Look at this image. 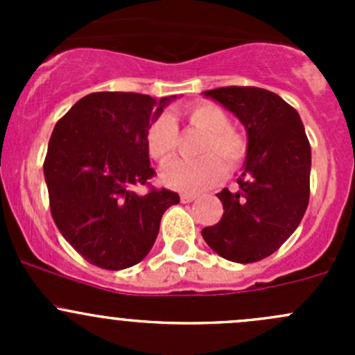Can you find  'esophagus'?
Masks as SVG:
<instances>
[{"instance_id": "1", "label": "esophagus", "mask_w": 355, "mask_h": 355, "mask_svg": "<svg viewBox=\"0 0 355 355\" xmlns=\"http://www.w3.org/2000/svg\"><path fill=\"white\" fill-rule=\"evenodd\" d=\"M198 199V196L196 194H187V192H184V194L180 196V200L182 202H192V200Z\"/></svg>"}]
</instances>
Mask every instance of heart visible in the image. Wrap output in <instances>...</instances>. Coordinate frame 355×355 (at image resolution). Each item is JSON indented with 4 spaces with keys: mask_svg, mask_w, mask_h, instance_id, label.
Instances as JSON below:
<instances>
[{
    "mask_svg": "<svg viewBox=\"0 0 355 355\" xmlns=\"http://www.w3.org/2000/svg\"><path fill=\"white\" fill-rule=\"evenodd\" d=\"M185 121L204 132L198 159H180L163 170L164 184L182 192H200L220 180L225 170H234L244 161L247 141L241 132L230 127L227 111L213 103H198L180 114ZM178 128L175 116L161 114L149 123L146 132V148L157 163H166L177 151Z\"/></svg>",
    "mask_w": 355,
    "mask_h": 355,
    "instance_id": "b5f03b06",
    "label": "heart"
}]
</instances>
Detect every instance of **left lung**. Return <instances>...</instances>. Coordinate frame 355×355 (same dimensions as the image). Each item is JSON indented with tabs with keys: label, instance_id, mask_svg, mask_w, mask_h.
Returning <instances> with one entry per match:
<instances>
[{
	"label": "left lung",
	"instance_id": "1",
	"mask_svg": "<svg viewBox=\"0 0 355 355\" xmlns=\"http://www.w3.org/2000/svg\"><path fill=\"white\" fill-rule=\"evenodd\" d=\"M202 94L232 111L249 139L239 191L216 194L225 213L202 239L225 259L256 263L280 249L306 213L309 141L299 113L275 92L230 85Z\"/></svg>",
	"mask_w": 355,
	"mask_h": 355
}]
</instances>
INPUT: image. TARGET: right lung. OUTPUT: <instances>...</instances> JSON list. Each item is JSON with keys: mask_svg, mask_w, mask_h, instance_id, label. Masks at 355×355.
Segmentation results:
<instances>
[{"mask_svg": "<svg viewBox=\"0 0 355 355\" xmlns=\"http://www.w3.org/2000/svg\"><path fill=\"white\" fill-rule=\"evenodd\" d=\"M177 96L159 101L137 92H92L55 125L44 159L53 220L65 241L94 266L125 270L155 244L177 192L149 185L146 132Z\"/></svg>", "mask_w": 355, "mask_h": 355, "instance_id": "1", "label": "right lung"}]
</instances>
